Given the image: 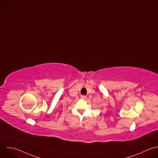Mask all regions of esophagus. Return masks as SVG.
I'll list each match as a JSON object with an SVG mask.
<instances>
[{
    "label": "esophagus",
    "mask_w": 158,
    "mask_h": 158,
    "mask_svg": "<svg viewBox=\"0 0 158 158\" xmlns=\"http://www.w3.org/2000/svg\"><path fill=\"white\" fill-rule=\"evenodd\" d=\"M81 98L82 99V100H86L87 96H86V95H81Z\"/></svg>",
    "instance_id": "1"
}]
</instances>
